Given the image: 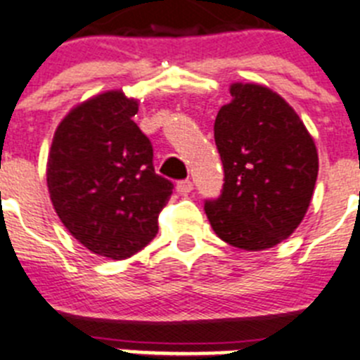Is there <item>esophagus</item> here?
Segmentation results:
<instances>
[{"mask_svg":"<svg viewBox=\"0 0 360 360\" xmlns=\"http://www.w3.org/2000/svg\"><path fill=\"white\" fill-rule=\"evenodd\" d=\"M176 190L181 193V195H188V193L193 190V183L190 179L179 181V183L176 184Z\"/></svg>","mask_w":360,"mask_h":360,"instance_id":"34e87169","label":"esophagus"}]
</instances>
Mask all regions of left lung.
<instances>
[{"instance_id":"8db88e82","label":"left lung","mask_w":360,"mask_h":360,"mask_svg":"<svg viewBox=\"0 0 360 360\" xmlns=\"http://www.w3.org/2000/svg\"><path fill=\"white\" fill-rule=\"evenodd\" d=\"M217 112L215 145L224 188L204 212L220 240L264 251L289 238L312 200L319 158L289 103L262 84L235 82Z\"/></svg>"}]
</instances>
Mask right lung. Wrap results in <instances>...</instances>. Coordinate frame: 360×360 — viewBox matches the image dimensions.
Returning <instances> with one entry per match:
<instances>
[{"label":"right lung","mask_w":360,"mask_h":360,"mask_svg":"<svg viewBox=\"0 0 360 360\" xmlns=\"http://www.w3.org/2000/svg\"><path fill=\"white\" fill-rule=\"evenodd\" d=\"M138 105L122 89L77 103L48 154V192L60 222L111 260L132 257L156 236L174 188L154 172L150 141L132 120Z\"/></svg>","instance_id":"add662e5"}]
</instances>
